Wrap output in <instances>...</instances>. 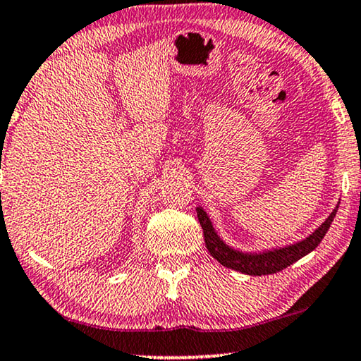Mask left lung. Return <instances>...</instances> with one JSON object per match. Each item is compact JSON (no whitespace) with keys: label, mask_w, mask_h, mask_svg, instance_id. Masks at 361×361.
Segmentation results:
<instances>
[{"label":"left lung","mask_w":361,"mask_h":361,"mask_svg":"<svg viewBox=\"0 0 361 361\" xmlns=\"http://www.w3.org/2000/svg\"><path fill=\"white\" fill-rule=\"evenodd\" d=\"M338 204L335 205L332 214H330L312 233L305 236L304 240L295 241L293 245L276 246V248L263 251H240L233 248V246L226 245L225 241L220 238V235L216 233L214 224H212L207 212L202 209V207H197L195 210L197 219H199L202 230H204L207 250H209V253L214 256L221 266H225V268L228 269H235L243 274L266 276L279 273V271L286 269L288 266L295 263V261L300 258H304L305 255H309L310 251L317 248L325 233H327V230L330 228V225H332L335 214H337L338 210Z\"/></svg>","instance_id":"left-lung-1"}]
</instances>
